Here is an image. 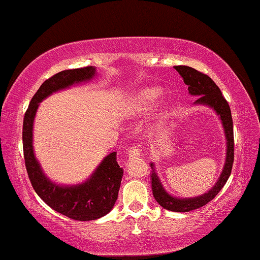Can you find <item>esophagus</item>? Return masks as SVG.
Returning a JSON list of instances; mask_svg holds the SVG:
<instances>
[{"label": "esophagus", "mask_w": 260, "mask_h": 260, "mask_svg": "<svg viewBox=\"0 0 260 260\" xmlns=\"http://www.w3.org/2000/svg\"><path fill=\"white\" fill-rule=\"evenodd\" d=\"M128 157L129 158H133V157H139L141 155L140 149H139L138 146H132L131 148L128 149Z\"/></svg>", "instance_id": "esophagus-1"}]
</instances>
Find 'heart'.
Wrapping results in <instances>:
<instances>
[{"label": "heart", "instance_id": "heart-1", "mask_svg": "<svg viewBox=\"0 0 260 260\" xmlns=\"http://www.w3.org/2000/svg\"><path fill=\"white\" fill-rule=\"evenodd\" d=\"M162 95V88L158 86H147L135 91L129 96L126 106V115L128 118H140L152 112ZM170 104L165 102L160 106V117L166 118L169 114Z\"/></svg>", "mask_w": 260, "mask_h": 260}]
</instances>
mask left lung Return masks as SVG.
<instances>
[{"mask_svg": "<svg viewBox=\"0 0 260 260\" xmlns=\"http://www.w3.org/2000/svg\"><path fill=\"white\" fill-rule=\"evenodd\" d=\"M180 76L183 78L185 85H188V91L191 95L199 96L193 105H203L210 107L211 110L216 112V114L219 117L222 122L224 134L226 139V156L225 164L222 173L218 177V180L208 192H204L202 195L196 197H189V199H179V197L172 196L164 188L158 175L155 170L154 164H150L152 167V189L154 199L161 205L162 208L167 209L169 211L175 212H187L199 209L203 205L210 202L215 199V196L219 192L220 189L224 187L226 181L229 180L231 174L232 164H234V123H232V117L230 106L225 98L222 95L219 87L215 84L210 77H208L204 73L197 71L190 67L185 65H179L174 67Z\"/></svg>", "mask_w": 260, "mask_h": 260, "instance_id": "1", "label": "left lung"}]
</instances>
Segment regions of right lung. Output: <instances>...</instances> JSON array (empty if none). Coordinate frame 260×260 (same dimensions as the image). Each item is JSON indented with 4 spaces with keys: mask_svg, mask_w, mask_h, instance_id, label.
Listing matches in <instances>:
<instances>
[{
    "mask_svg": "<svg viewBox=\"0 0 260 260\" xmlns=\"http://www.w3.org/2000/svg\"><path fill=\"white\" fill-rule=\"evenodd\" d=\"M96 75L94 67L64 70L45 80L31 99L23 120V153L26 172L35 191L59 214L76 220H93L107 215L114 207L121 184L123 169L117 162V152L108 154L92 175L79 184H57L45 175L35 156L32 143L34 120L40 103L52 93L81 83Z\"/></svg>",
    "mask_w": 260,
    "mask_h": 260,
    "instance_id": "add662e5",
    "label": "right lung"
}]
</instances>
